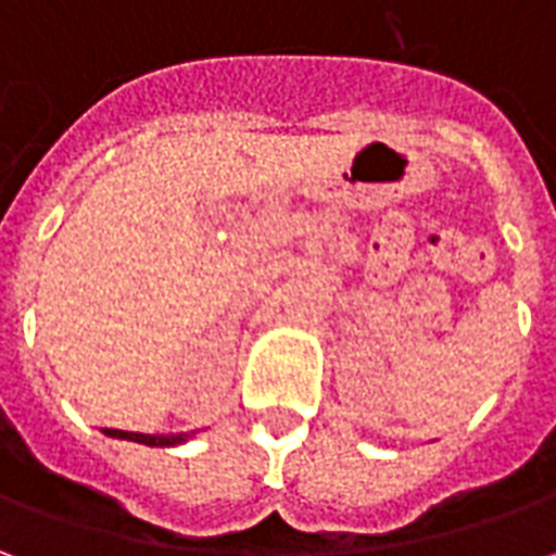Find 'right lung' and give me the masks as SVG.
Segmentation results:
<instances>
[{"label":"right lung","mask_w":556,"mask_h":556,"mask_svg":"<svg viewBox=\"0 0 556 556\" xmlns=\"http://www.w3.org/2000/svg\"><path fill=\"white\" fill-rule=\"evenodd\" d=\"M106 438H118V441H134L142 446H178L193 438L195 431H184V434H142V431H122V429H103Z\"/></svg>","instance_id":"1"}]
</instances>
